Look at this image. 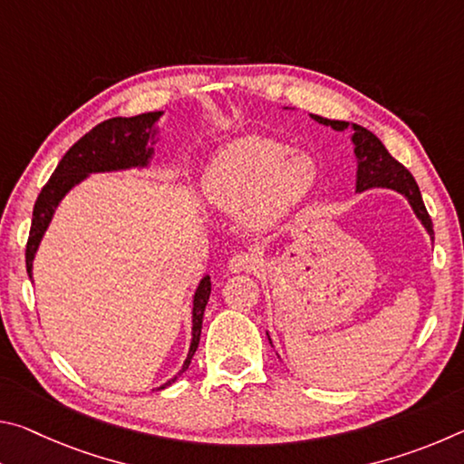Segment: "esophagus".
<instances>
[{"mask_svg":"<svg viewBox=\"0 0 464 464\" xmlns=\"http://www.w3.org/2000/svg\"><path fill=\"white\" fill-rule=\"evenodd\" d=\"M260 268V257L254 254H246V251H239L229 260V270L231 272H256Z\"/></svg>","mask_w":464,"mask_h":464,"instance_id":"1","label":"esophagus"}]
</instances>
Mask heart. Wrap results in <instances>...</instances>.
Returning a JSON list of instances; mask_svg holds the SVG:
<instances>
[{"mask_svg": "<svg viewBox=\"0 0 464 464\" xmlns=\"http://www.w3.org/2000/svg\"><path fill=\"white\" fill-rule=\"evenodd\" d=\"M319 169L309 153L272 139L247 137L227 145L204 174V196L215 208L241 213L251 231H272L304 207Z\"/></svg>", "mask_w": 464, "mask_h": 464, "instance_id": "obj_1", "label": "heart"}]
</instances>
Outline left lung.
<instances>
[{
  "instance_id": "obj_1",
  "label": "left lung",
  "mask_w": 464,
  "mask_h": 464,
  "mask_svg": "<svg viewBox=\"0 0 464 464\" xmlns=\"http://www.w3.org/2000/svg\"><path fill=\"white\" fill-rule=\"evenodd\" d=\"M311 119H315L321 124H327V127H332L335 130H343L350 127V124L343 121H327L324 116L315 114H311ZM352 129H354L352 143H354V153L358 160L356 192H364L368 188H391V190L403 194L405 198L410 200L413 213L418 215L421 225L426 227L430 235H434L431 218L426 210V204L421 200L418 182H415L413 176L410 174V169H405L401 163L384 149V145L371 130L358 127V124H352Z\"/></svg>"
}]
</instances>
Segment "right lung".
<instances>
[{"instance_id":"right-lung-1","label":"right lung","mask_w":464,"mask_h":464,"mask_svg":"<svg viewBox=\"0 0 464 464\" xmlns=\"http://www.w3.org/2000/svg\"><path fill=\"white\" fill-rule=\"evenodd\" d=\"M163 112H147L139 116H130V119H110L100 122L90 132L77 140V143L63 155L57 169L53 171L49 182L38 194L33 210V227H30L28 243H26V272L33 278V260L41 243L43 235L49 227L54 208L59 207L63 196H65L75 184L88 178L96 171H116V169H129V168H145L153 155V147H149V139H153L155 129L153 124L160 121ZM210 296V276H204L200 280L198 288L194 295V309H192V343L188 358L182 366V374L190 360L194 356L196 348L200 342L202 332V317L204 309H207ZM178 376L161 384L160 389H166L168 384L174 382Z\"/></svg>"}]
</instances>
